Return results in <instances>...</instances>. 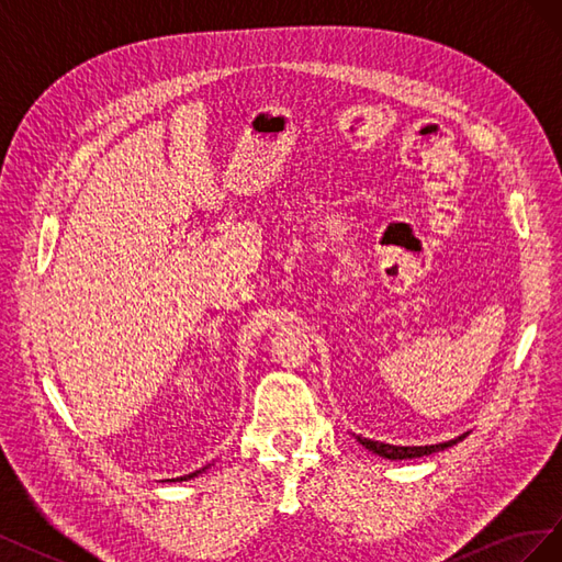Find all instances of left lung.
Instances as JSON below:
<instances>
[{
	"label": "left lung",
	"mask_w": 562,
	"mask_h": 562,
	"mask_svg": "<svg viewBox=\"0 0 562 562\" xmlns=\"http://www.w3.org/2000/svg\"><path fill=\"white\" fill-rule=\"evenodd\" d=\"M467 438V434L457 436L452 440H446V443H436V446H389V443H380V440H370V438H361L356 436V440L368 450H372L380 457H386V459H413V457H424V454H431V452H438V450H446L454 443H459V440Z\"/></svg>",
	"instance_id": "1"
}]
</instances>
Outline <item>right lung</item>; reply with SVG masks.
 Instances as JSON below:
<instances>
[{
	"mask_svg": "<svg viewBox=\"0 0 562 562\" xmlns=\"http://www.w3.org/2000/svg\"><path fill=\"white\" fill-rule=\"evenodd\" d=\"M201 471H194V473H190V475H180V479H173V481H190V479H194V475H199Z\"/></svg>",
	"mask_w": 562,
	"mask_h": 562,
	"instance_id": "obj_1",
	"label": "right lung"
}]
</instances>
